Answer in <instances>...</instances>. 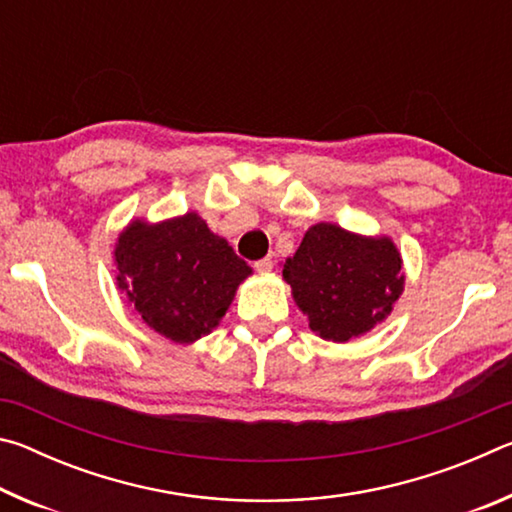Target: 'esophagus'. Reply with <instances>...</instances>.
I'll list each match as a JSON object with an SVG mask.
<instances>
[{"instance_id": "1", "label": "esophagus", "mask_w": 512, "mask_h": 512, "mask_svg": "<svg viewBox=\"0 0 512 512\" xmlns=\"http://www.w3.org/2000/svg\"><path fill=\"white\" fill-rule=\"evenodd\" d=\"M271 268H273L271 257H262V259H257V262H255V271H259V273H268Z\"/></svg>"}]
</instances>
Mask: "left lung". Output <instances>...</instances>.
<instances>
[{
  "mask_svg": "<svg viewBox=\"0 0 512 512\" xmlns=\"http://www.w3.org/2000/svg\"><path fill=\"white\" fill-rule=\"evenodd\" d=\"M282 275L309 327L336 343L381 323L404 287L402 257L391 239L359 237L332 223L307 230Z\"/></svg>",
  "mask_w": 512,
  "mask_h": 512,
  "instance_id": "obj_1",
  "label": "left lung"
}]
</instances>
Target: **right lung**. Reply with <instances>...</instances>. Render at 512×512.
I'll return each instance as SVG.
<instances>
[{
  "label": "right lung",
  "mask_w": 512,
  "mask_h": 512,
  "mask_svg": "<svg viewBox=\"0 0 512 512\" xmlns=\"http://www.w3.org/2000/svg\"><path fill=\"white\" fill-rule=\"evenodd\" d=\"M119 289L155 332L196 341L219 325L235 289L250 275L228 241L194 212L149 225L133 221L115 248Z\"/></svg>",
  "instance_id": "obj_1"
}]
</instances>
